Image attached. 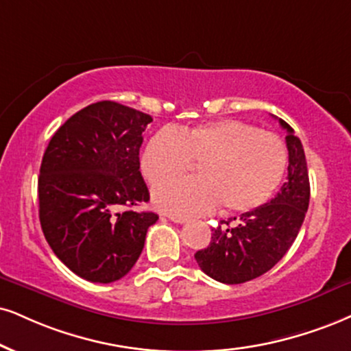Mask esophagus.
<instances>
[{
  "instance_id": "esophagus-1",
  "label": "esophagus",
  "mask_w": 351,
  "mask_h": 351,
  "mask_svg": "<svg viewBox=\"0 0 351 351\" xmlns=\"http://www.w3.org/2000/svg\"><path fill=\"white\" fill-rule=\"evenodd\" d=\"M169 219H171V221H174V223H187V218H185V216H177V215H169L167 216Z\"/></svg>"
}]
</instances>
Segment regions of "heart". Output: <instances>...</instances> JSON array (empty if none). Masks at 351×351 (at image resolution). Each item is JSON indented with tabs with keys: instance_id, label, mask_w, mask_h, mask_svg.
Here are the masks:
<instances>
[{
	"instance_id": "heart-1",
	"label": "heart",
	"mask_w": 351,
	"mask_h": 351,
	"mask_svg": "<svg viewBox=\"0 0 351 351\" xmlns=\"http://www.w3.org/2000/svg\"><path fill=\"white\" fill-rule=\"evenodd\" d=\"M197 162V178L159 185L158 208L177 215L206 213L221 205L226 213H247L271 200L288 169V149L275 133L239 120H218L161 130L146 143L140 166L151 185L182 175Z\"/></svg>"
}]
</instances>
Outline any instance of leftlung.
I'll list each match as a JSON object with an SVG mask.
<instances>
[{
  "label": "left lung",
  "instance_id": "left-lung-1",
  "mask_svg": "<svg viewBox=\"0 0 351 351\" xmlns=\"http://www.w3.org/2000/svg\"><path fill=\"white\" fill-rule=\"evenodd\" d=\"M278 122L287 130L288 180L261 208L229 218L211 229L210 244L195 254L198 267L221 283H245L275 267L291 247L304 221L311 197L304 149L295 130L285 120Z\"/></svg>",
  "mask_w": 351,
  "mask_h": 351
}]
</instances>
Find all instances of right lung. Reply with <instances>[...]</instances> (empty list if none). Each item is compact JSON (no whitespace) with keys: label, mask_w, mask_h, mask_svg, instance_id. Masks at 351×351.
Instances as JSON below:
<instances>
[{"label":"right lung","mask_w":351,"mask_h":351,"mask_svg":"<svg viewBox=\"0 0 351 351\" xmlns=\"http://www.w3.org/2000/svg\"><path fill=\"white\" fill-rule=\"evenodd\" d=\"M149 122L151 115L119 102L90 104L56 130L43 153V236L73 274L93 283L127 275L159 218L153 211L130 210L149 200L140 172L143 132Z\"/></svg>","instance_id":"right-lung-1"}]
</instances>
